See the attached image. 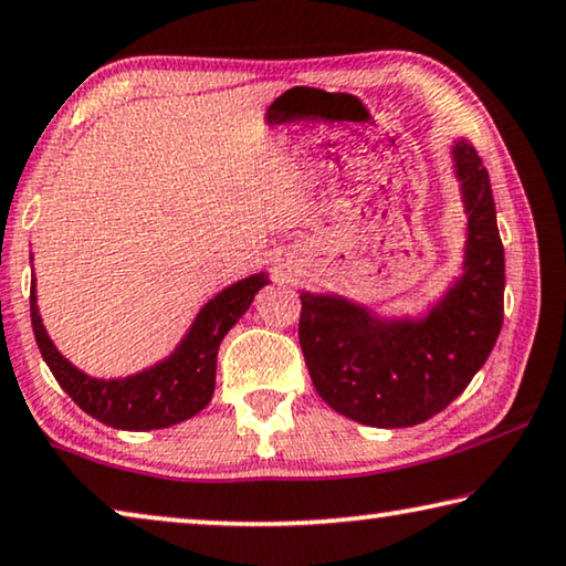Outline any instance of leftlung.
<instances>
[{
    "mask_svg": "<svg viewBox=\"0 0 566 566\" xmlns=\"http://www.w3.org/2000/svg\"><path fill=\"white\" fill-rule=\"evenodd\" d=\"M453 160L469 212L467 273L421 323H384L331 295L301 293L298 340L318 396L376 429L423 423L484 366L504 321V245L489 172L459 140Z\"/></svg>",
    "mask_w": 566,
    "mask_h": 566,
    "instance_id": "obj_1",
    "label": "left lung"
}]
</instances>
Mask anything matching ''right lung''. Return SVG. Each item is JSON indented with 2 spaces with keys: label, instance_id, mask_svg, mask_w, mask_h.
<instances>
[{
  "label": "right lung",
  "instance_id": "right-lung-1",
  "mask_svg": "<svg viewBox=\"0 0 566 566\" xmlns=\"http://www.w3.org/2000/svg\"><path fill=\"white\" fill-rule=\"evenodd\" d=\"M268 283L263 273L230 285L218 293L198 321L192 323L188 338L165 360L143 374L119 378V381H99L74 368L64 358L44 331L34 303V285L30 295V313L36 346L52 376L64 388L74 403L92 419L123 431H150L180 423L206 409L216 391L218 348L226 333L250 308L255 293Z\"/></svg>",
  "mask_w": 566,
  "mask_h": 566
}]
</instances>
